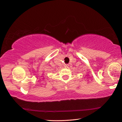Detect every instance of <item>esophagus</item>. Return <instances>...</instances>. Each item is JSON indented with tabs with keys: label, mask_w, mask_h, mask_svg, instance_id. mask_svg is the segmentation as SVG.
Returning <instances> with one entry per match:
<instances>
[{
	"label": "esophagus",
	"mask_w": 122,
	"mask_h": 122,
	"mask_svg": "<svg viewBox=\"0 0 122 122\" xmlns=\"http://www.w3.org/2000/svg\"><path fill=\"white\" fill-rule=\"evenodd\" d=\"M68 67H69V65H65V68H68Z\"/></svg>",
	"instance_id": "obj_1"
}]
</instances>
